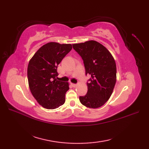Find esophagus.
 I'll return each instance as SVG.
<instances>
[{"mask_svg": "<svg viewBox=\"0 0 149 149\" xmlns=\"http://www.w3.org/2000/svg\"><path fill=\"white\" fill-rule=\"evenodd\" d=\"M71 85L73 87H74V88L77 86V84H74V83H71Z\"/></svg>", "mask_w": 149, "mask_h": 149, "instance_id": "obj_1", "label": "esophagus"}]
</instances>
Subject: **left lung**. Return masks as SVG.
I'll return each mask as SVG.
<instances>
[{
  "label": "left lung",
  "mask_w": 149,
  "mask_h": 149,
  "mask_svg": "<svg viewBox=\"0 0 149 149\" xmlns=\"http://www.w3.org/2000/svg\"><path fill=\"white\" fill-rule=\"evenodd\" d=\"M81 56L86 75H89L88 92L79 96V101L87 107L103 106L110 98L116 82V65L113 56L102 44L94 40L73 45Z\"/></svg>",
  "instance_id": "8db88e82"
}]
</instances>
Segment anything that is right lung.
<instances>
[{
    "mask_svg": "<svg viewBox=\"0 0 149 149\" xmlns=\"http://www.w3.org/2000/svg\"><path fill=\"white\" fill-rule=\"evenodd\" d=\"M71 49V44L49 42L40 48L29 61L27 76L30 91L44 108L56 109L65 102L69 84L56 80L57 68Z\"/></svg>",
    "mask_w": 149,
    "mask_h": 149,
    "instance_id": "obj_1",
    "label": "right lung"
}]
</instances>
